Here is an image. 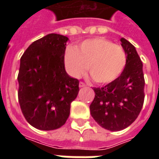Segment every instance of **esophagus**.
Returning <instances> with one entry per match:
<instances>
[{
    "instance_id": "obj_1",
    "label": "esophagus",
    "mask_w": 159,
    "mask_h": 159,
    "mask_svg": "<svg viewBox=\"0 0 159 159\" xmlns=\"http://www.w3.org/2000/svg\"><path fill=\"white\" fill-rule=\"evenodd\" d=\"M86 86V84L84 83H83V82H80L79 83V87L80 88H83V87H85Z\"/></svg>"
}]
</instances>
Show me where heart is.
Masks as SVG:
<instances>
[{
  "label": "heart",
  "instance_id": "b5f03b06",
  "mask_svg": "<svg viewBox=\"0 0 159 159\" xmlns=\"http://www.w3.org/2000/svg\"><path fill=\"white\" fill-rule=\"evenodd\" d=\"M126 52L121 46L103 37L87 39L69 47L64 54V65L70 76L77 78L86 72L97 83H110L117 79L126 66Z\"/></svg>",
  "mask_w": 159,
  "mask_h": 159
}]
</instances>
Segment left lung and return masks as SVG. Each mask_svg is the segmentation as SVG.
Here are the masks:
<instances>
[{
	"label": "left lung",
	"instance_id": "left-lung-1",
	"mask_svg": "<svg viewBox=\"0 0 159 159\" xmlns=\"http://www.w3.org/2000/svg\"><path fill=\"white\" fill-rule=\"evenodd\" d=\"M121 42L127 54L126 66L115 81L93 89L95 95L89 107L95 122L111 131H119L133 123L145 99L142 62L129 41L121 38Z\"/></svg>",
	"mask_w": 159,
	"mask_h": 159
}]
</instances>
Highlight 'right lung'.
I'll list each match as a JSON object with an SVG mask.
<instances>
[{"mask_svg":"<svg viewBox=\"0 0 159 159\" xmlns=\"http://www.w3.org/2000/svg\"><path fill=\"white\" fill-rule=\"evenodd\" d=\"M68 40L48 34L30 44L20 59L19 105L26 121L38 129L62 127L78 94L79 81L66 73L64 65Z\"/></svg>","mask_w":159,"mask_h":159,"instance_id":"obj_1","label":"right lung"}]
</instances>
